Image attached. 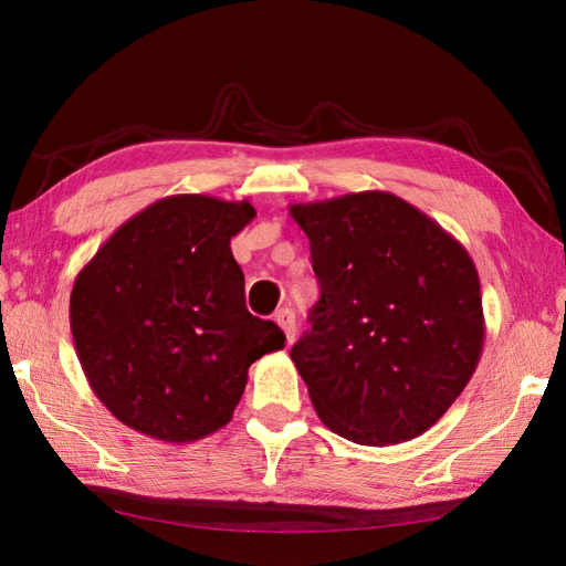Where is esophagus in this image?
I'll return each instance as SVG.
<instances>
[{
  "instance_id": "esophagus-1",
  "label": "esophagus",
  "mask_w": 566,
  "mask_h": 566,
  "mask_svg": "<svg viewBox=\"0 0 566 566\" xmlns=\"http://www.w3.org/2000/svg\"><path fill=\"white\" fill-rule=\"evenodd\" d=\"M274 321H276V326L284 331L286 345H292L294 338H296V316H294V311L292 308H280V311H276Z\"/></svg>"
}]
</instances>
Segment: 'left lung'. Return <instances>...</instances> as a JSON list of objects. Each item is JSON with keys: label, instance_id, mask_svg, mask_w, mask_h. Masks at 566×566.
<instances>
[{"label": "left lung", "instance_id": "1", "mask_svg": "<svg viewBox=\"0 0 566 566\" xmlns=\"http://www.w3.org/2000/svg\"><path fill=\"white\" fill-rule=\"evenodd\" d=\"M321 284L292 347L318 418L357 444L418 438L472 379L484 347L472 258L389 191L292 203Z\"/></svg>", "mask_w": 566, "mask_h": 566}]
</instances>
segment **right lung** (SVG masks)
<instances>
[{
	"mask_svg": "<svg viewBox=\"0 0 566 566\" xmlns=\"http://www.w3.org/2000/svg\"><path fill=\"white\" fill-rule=\"evenodd\" d=\"M250 201L175 195L128 219L70 294V328L92 391L124 426L195 442L233 418L248 369L284 333L245 308L231 238Z\"/></svg>",
	"mask_w": 566,
	"mask_h": 566,
	"instance_id": "right-lung-1",
	"label": "right lung"
}]
</instances>
